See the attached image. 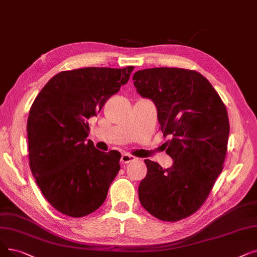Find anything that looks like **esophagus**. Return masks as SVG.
Segmentation results:
<instances>
[{
    "mask_svg": "<svg viewBox=\"0 0 257 257\" xmlns=\"http://www.w3.org/2000/svg\"><path fill=\"white\" fill-rule=\"evenodd\" d=\"M136 161V158L131 154H128V153H124L121 154V158H120V163L122 164H128L130 162H133Z\"/></svg>",
    "mask_w": 257,
    "mask_h": 257,
    "instance_id": "esophagus-1",
    "label": "esophagus"
}]
</instances>
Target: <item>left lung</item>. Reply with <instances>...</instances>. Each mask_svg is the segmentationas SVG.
I'll return each mask as SVG.
<instances>
[{
    "label": "left lung",
    "mask_w": 257,
    "mask_h": 257,
    "mask_svg": "<svg viewBox=\"0 0 257 257\" xmlns=\"http://www.w3.org/2000/svg\"><path fill=\"white\" fill-rule=\"evenodd\" d=\"M138 93L151 99L173 165L145 160L142 206L156 218L176 221L204 204L222 170L230 132L227 109L210 82L182 68H148L133 74Z\"/></svg>",
    "instance_id": "left-lung-1"
}]
</instances>
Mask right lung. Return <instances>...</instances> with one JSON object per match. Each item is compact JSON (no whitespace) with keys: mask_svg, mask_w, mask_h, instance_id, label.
<instances>
[{"mask_svg":"<svg viewBox=\"0 0 257 257\" xmlns=\"http://www.w3.org/2000/svg\"><path fill=\"white\" fill-rule=\"evenodd\" d=\"M132 66L62 71L43 87L27 120L29 165L49 204L83 217L101 207L120 169V153L97 150L88 140L89 119L127 84Z\"/></svg>","mask_w":257,"mask_h":257,"instance_id":"right-lung-1","label":"right lung"}]
</instances>
